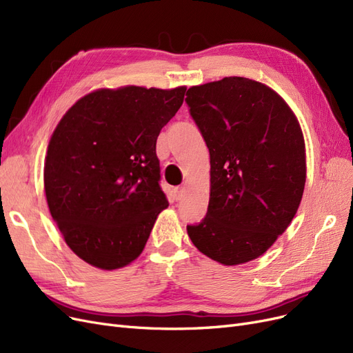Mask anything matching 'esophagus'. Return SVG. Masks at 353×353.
Listing matches in <instances>:
<instances>
[{"instance_id": "1", "label": "esophagus", "mask_w": 353, "mask_h": 353, "mask_svg": "<svg viewBox=\"0 0 353 353\" xmlns=\"http://www.w3.org/2000/svg\"><path fill=\"white\" fill-rule=\"evenodd\" d=\"M183 193H185V188H177V189H176V192H174L176 201H180L181 198H183Z\"/></svg>"}]
</instances>
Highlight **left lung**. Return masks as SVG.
<instances>
[{
	"label": "left lung",
	"mask_w": 353,
	"mask_h": 353,
	"mask_svg": "<svg viewBox=\"0 0 353 353\" xmlns=\"http://www.w3.org/2000/svg\"><path fill=\"white\" fill-rule=\"evenodd\" d=\"M186 104L211 164L208 211L188 234L223 265L249 263L299 208L306 180L299 121L271 88L237 76L189 88Z\"/></svg>",
	"instance_id": "obj_1"
}]
</instances>
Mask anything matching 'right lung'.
Wrapping results in <instances>:
<instances>
[{
  "instance_id": "right-lung-1",
  "label": "right lung",
  "mask_w": 353,
  "mask_h": 353,
  "mask_svg": "<svg viewBox=\"0 0 353 353\" xmlns=\"http://www.w3.org/2000/svg\"><path fill=\"white\" fill-rule=\"evenodd\" d=\"M186 86L98 89L69 108L51 136L43 186L72 251L102 270L126 267L168 207L157 138Z\"/></svg>"
}]
</instances>
